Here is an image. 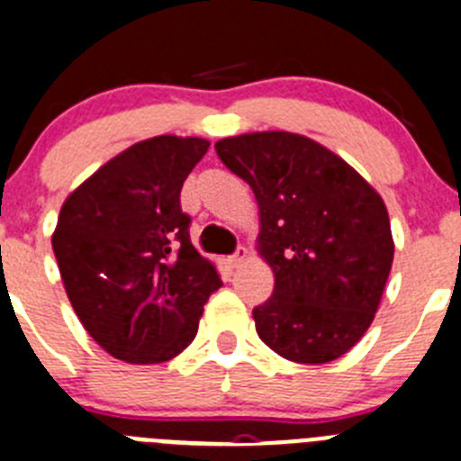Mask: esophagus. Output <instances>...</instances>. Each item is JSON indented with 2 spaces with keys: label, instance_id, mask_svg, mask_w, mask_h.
Instances as JSON below:
<instances>
[{
  "label": "esophagus",
  "instance_id": "esophagus-1",
  "mask_svg": "<svg viewBox=\"0 0 461 461\" xmlns=\"http://www.w3.org/2000/svg\"><path fill=\"white\" fill-rule=\"evenodd\" d=\"M249 258V249L247 247H238V251L233 253V256H230V258H228V263H230V267H242L244 265V260Z\"/></svg>",
  "mask_w": 461,
  "mask_h": 461
}]
</instances>
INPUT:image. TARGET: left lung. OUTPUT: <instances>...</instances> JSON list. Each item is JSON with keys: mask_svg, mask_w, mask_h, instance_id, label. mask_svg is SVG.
Here are the masks:
<instances>
[{"mask_svg": "<svg viewBox=\"0 0 461 461\" xmlns=\"http://www.w3.org/2000/svg\"><path fill=\"white\" fill-rule=\"evenodd\" d=\"M214 150L260 208V256L274 269L272 297L253 308L260 340L297 363L343 357L373 324L393 263L382 196L302 134H240Z\"/></svg>", "mask_w": 461, "mask_h": 461, "instance_id": "8db88e82", "label": "left lung"}]
</instances>
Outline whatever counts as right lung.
I'll return each mask as SVG.
<instances>
[{"mask_svg":"<svg viewBox=\"0 0 461 461\" xmlns=\"http://www.w3.org/2000/svg\"><path fill=\"white\" fill-rule=\"evenodd\" d=\"M153 137L109 159L63 203L52 249L88 336L128 363H164L194 340L221 278L189 240L180 189L208 153Z\"/></svg>","mask_w":461,"mask_h":461,"instance_id":"right-lung-1","label":"right lung"}]
</instances>
